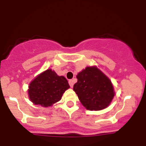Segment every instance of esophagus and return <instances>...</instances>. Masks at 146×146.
<instances>
[{
	"label": "esophagus",
	"mask_w": 146,
	"mask_h": 146,
	"mask_svg": "<svg viewBox=\"0 0 146 146\" xmlns=\"http://www.w3.org/2000/svg\"><path fill=\"white\" fill-rule=\"evenodd\" d=\"M68 84H69V85H70V86L71 87V88H73V84H73V81L72 80H68Z\"/></svg>",
	"instance_id": "34e87169"
}]
</instances>
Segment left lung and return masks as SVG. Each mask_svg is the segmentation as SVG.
I'll return each mask as SVG.
<instances>
[{"label": "left lung", "instance_id": "obj_1", "mask_svg": "<svg viewBox=\"0 0 146 146\" xmlns=\"http://www.w3.org/2000/svg\"><path fill=\"white\" fill-rule=\"evenodd\" d=\"M73 90L87 110H100L108 107L115 96L110 79L97 66H88L77 75Z\"/></svg>", "mask_w": 146, "mask_h": 146}]
</instances>
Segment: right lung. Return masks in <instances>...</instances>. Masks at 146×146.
Masks as SVG:
<instances>
[{
  "mask_svg": "<svg viewBox=\"0 0 146 146\" xmlns=\"http://www.w3.org/2000/svg\"><path fill=\"white\" fill-rule=\"evenodd\" d=\"M69 88L64 77L58 76L54 71L47 69L30 82L28 94L34 104L48 107L59 102L65 90Z\"/></svg>",
  "mask_w": 146,
  "mask_h": 146,
  "instance_id": "obj_1",
  "label": "right lung"
}]
</instances>
